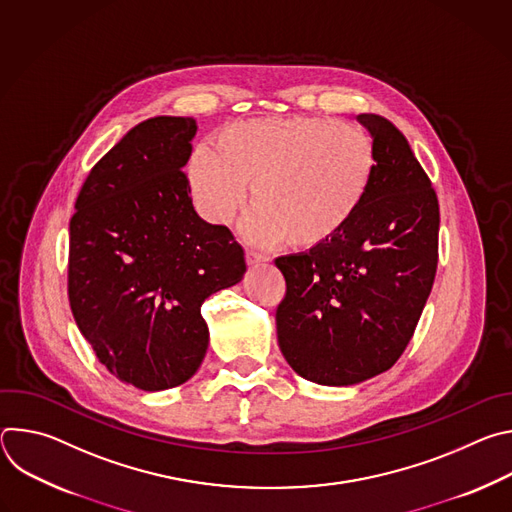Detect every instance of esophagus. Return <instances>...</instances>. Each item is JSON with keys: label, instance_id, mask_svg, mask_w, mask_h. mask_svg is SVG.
Segmentation results:
<instances>
[{"label": "esophagus", "instance_id": "obj_1", "mask_svg": "<svg viewBox=\"0 0 512 512\" xmlns=\"http://www.w3.org/2000/svg\"><path fill=\"white\" fill-rule=\"evenodd\" d=\"M245 259H247V265H251V267H257V265L267 263V257L261 255V253H257V251H247Z\"/></svg>", "mask_w": 512, "mask_h": 512}]
</instances>
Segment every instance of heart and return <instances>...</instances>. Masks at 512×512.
<instances>
[{
	"label": "heart",
	"mask_w": 512,
	"mask_h": 512,
	"mask_svg": "<svg viewBox=\"0 0 512 512\" xmlns=\"http://www.w3.org/2000/svg\"><path fill=\"white\" fill-rule=\"evenodd\" d=\"M377 170L371 135L328 117H267L237 121L198 148L188 186L214 225H231L251 188L249 235L314 251L340 237L369 196Z\"/></svg>",
	"instance_id": "b5f03b06"
}]
</instances>
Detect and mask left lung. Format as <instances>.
<instances>
[{
  "instance_id": "1",
  "label": "left lung",
  "mask_w": 512,
  "mask_h": 512,
  "mask_svg": "<svg viewBox=\"0 0 512 512\" xmlns=\"http://www.w3.org/2000/svg\"><path fill=\"white\" fill-rule=\"evenodd\" d=\"M373 135L367 200L332 243L275 259L285 296L279 348L300 377L346 387L389 371L407 348L437 269L440 204L405 135L385 117H356Z\"/></svg>"
}]
</instances>
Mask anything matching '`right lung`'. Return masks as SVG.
Segmentation results:
<instances>
[{"mask_svg":"<svg viewBox=\"0 0 512 512\" xmlns=\"http://www.w3.org/2000/svg\"><path fill=\"white\" fill-rule=\"evenodd\" d=\"M192 117L135 125L93 166L70 218L68 302L103 367L141 391L186 383L208 348L200 314L241 281L243 247L192 206Z\"/></svg>","mask_w":512,"mask_h":512,"instance_id":"right-lung-1","label":"right lung"}]
</instances>
